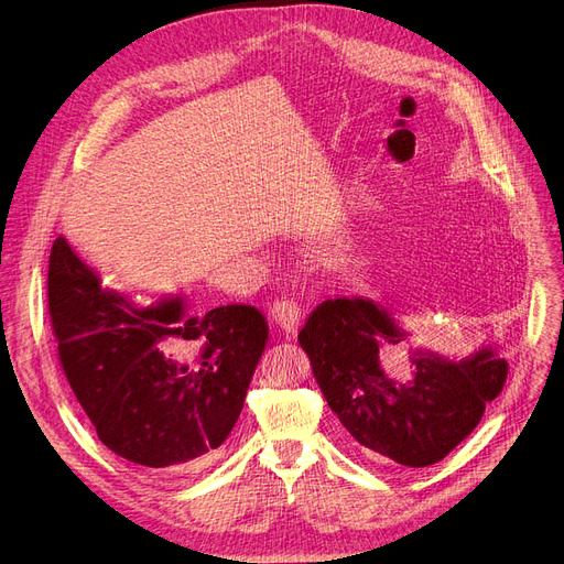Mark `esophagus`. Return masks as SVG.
Masks as SVG:
<instances>
[{"mask_svg": "<svg viewBox=\"0 0 564 564\" xmlns=\"http://www.w3.org/2000/svg\"><path fill=\"white\" fill-rule=\"evenodd\" d=\"M271 316L282 333L295 335L297 323H301V305H297L293 297H280V301H275L271 307Z\"/></svg>", "mask_w": 564, "mask_h": 564, "instance_id": "esophagus-1", "label": "esophagus"}]
</instances>
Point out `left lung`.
<instances>
[{"label":"left lung","instance_id":"left-lung-1","mask_svg":"<svg viewBox=\"0 0 564 564\" xmlns=\"http://www.w3.org/2000/svg\"><path fill=\"white\" fill-rule=\"evenodd\" d=\"M405 337L369 297H329L310 314L297 341L329 410L364 455L430 467L474 433L506 384L508 361L491 346L462 359L414 350V376L395 382L380 367V350Z\"/></svg>","mask_w":564,"mask_h":564}]
</instances>
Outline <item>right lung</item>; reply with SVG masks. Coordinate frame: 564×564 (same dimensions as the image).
<instances>
[{
	"label": "right lung",
	"instance_id": "right-lung-1",
	"mask_svg": "<svg viewBox=\"0 0 564 564\" xmlns=\"http://www.w3.org/2000/svg\"><path fill=\"white\" fill-rule=\"evenodd\" d=\"M47 301L61 367L99 442L171 474L216 457L269 341L259 310L191 316L182 297L137 305L102 286L63 237L50 254Z\"/></svg>",
	"mask_w": 564,
	"mask_h": 564
}]
</instances>
